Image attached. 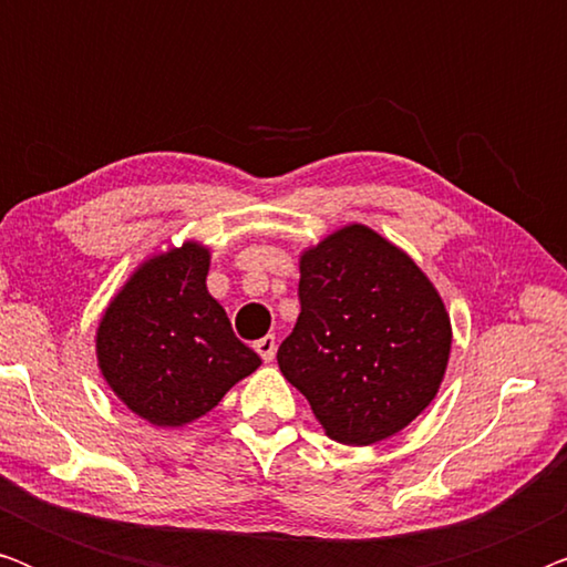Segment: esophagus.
<instances>
[{
    "instance_id": "obj_1",
    "label": "esophagus",
    "mask_w": 567,
    "mask_h": 567,
    "mask_svg": "<svg viewBox=\"0 0 567 567\" xmlns=\"http://www.w3.org/2000/svg\"><path fill=\"white\" fill-rule=\"evenodd\" d=\"M255 351L260 353L262 361H274V355H276V338L274 336L260 338L258 343H255Z\"/></svg>"
}]
</instances>
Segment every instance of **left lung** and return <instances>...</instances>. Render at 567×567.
Instances as JSON below:
<instances>
[{"instance_id": "obj_1", "label": "left lung", "mask_w": 567, "mask_h": 567, "mask_svg": "<svg viewBox=\"0 0 567 567\" xmlns=\"http://www.w3.org/2000/svg\"><path fill=\"white\" fill-rule=\"evenodd\" d=\"M301 312L278 348L281 374L330 439L369 446L413 423L436 398L452 322L436 286L363 224L299 258Z\"/></svg>"}]
</instances>
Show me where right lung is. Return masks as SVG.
<instances>
[{"label": "right lung", "mask_w": 567, "mask_h": 567, "mask_svg": "<svg viewBox=\"0 0 567 567\" xmlns=\"http://www.w3.org/2000/svg\"><path fill=\"white\" fill-rule=\"evenodd\" d=\"M208 247L152 255L111 299L97 324V367L131 413L181 429L219 405L260 355L237 340L206 289Z\"/></svg>", "instance_id": "right-lung-1"}]
</instances>
